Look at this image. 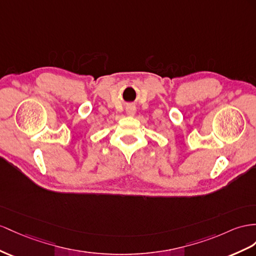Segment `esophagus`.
Here are the masks:
<instances>
[{
    "label": "esophagus",
    "instance_id": "obj_1",
    "mask_svg": "<svg viewBox=\"0 0 256 256\" xmlns=\"http://www.w3.org/2000/svg\"><path fill=\"white\" fill-rule=\"evenodd\" d=\"M135 112H136V110H135V108L134 107H128L126 108V114H128V116H133L134 114H135Z\"/></svg>",
    "mask_w": 256,
    "mask_h": 256
}]
</instances>
